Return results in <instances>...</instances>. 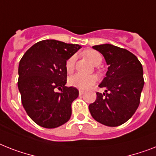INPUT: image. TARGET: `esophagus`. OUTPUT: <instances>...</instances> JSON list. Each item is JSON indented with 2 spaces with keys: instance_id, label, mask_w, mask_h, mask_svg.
<instances>
[{
  "instance_id": "esophagus-1",
  "label": "esophagus",
  "mask_w": 156,
  "mask_h": 156,
  "mask_svg": "<svg viewBox=\"0 0 156 156\" xmlns=\"http://www.w3.org/2000/svg\"><path fill=\"white\" fill-rule=\"evenodd\" d=\"M84 94V91L83 90H79V95H82V94Z\"/></svg>"
}]
</instances>
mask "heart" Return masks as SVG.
Here are the masks:
<instances>
[{
	"label": "heart",
	"instance_id": "1",
	"mask_svg": "<svg viewBox=\"0 0 156 156\" xmlns=\"http://www.w3.org/2000/svg\"><path fill=\"white\" fill-rule=\"evenodd\" d=\"M86 57L93 65L98 66L101 64L102 60V55L95 51L90 50L86 53ZM76 57L74 55L71 56L66 62V69L68 73H71L74 70L75 64ZM97 82V78L94 75H83L81 74H76L70 77L69 83L72 87H76L80 90H87L92 87Z\"/></svg>",
	"mask_w": 156,
	"mask_h": 156
}]
</instances>
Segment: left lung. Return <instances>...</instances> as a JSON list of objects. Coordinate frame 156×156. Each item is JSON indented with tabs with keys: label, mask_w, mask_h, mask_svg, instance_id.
Instances as JSON below:
<instances>
[{
	"label": "left lung",
	"mask_w": 156,
	"mask_h": 156,
	"mask_svg": "<svg viewBox=\"0 0 156 156\" xmlns=\"http://www.w3.org/2000/svg\"><path fill=\"white\" fill-rule=\"evenodd\" d=\"M108 65L106 77L98 87L95 102L89 105L92 117L107 126H118L130 119L140 105L144 85L143 66L128 50L111 44L94 45Z\"/></svg>",
	"instance_id": "left-lung-1"
}]
</instances>
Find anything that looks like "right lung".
Returning <instances> with one entry per match:
<instances>
[{
    "label": "right lung",
    "instance_id": "add662e5",
    "mask_svg": "<svg viewBox=\"0 0 156 156\" xmlns=\"http://www.w3.org/2000/svg\"><path fill=\"white\" fill-rule=\"evenodd\" d=\"M81 48L57 40L34 44L21 58L18 67V89L21 102L34 122L55 128L69 121L71 104L78 97L75 87H67L66 62ZM61 89L57 92L56 89Z\"/></svg>",
    "mask_w": 156,
    "mask_h": 156
}]
</instances>
